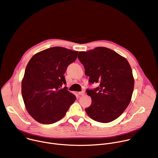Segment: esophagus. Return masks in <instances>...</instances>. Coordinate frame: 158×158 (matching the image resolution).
<instances>
[{
	"label": "esophagus",
	"instance_id": "1",
	"mask_svg": "<svg viewBox=\"0 0 158 158\" xmlns=\"http://www.w3.org/2000/svg\"><path fill=\"white\" fill-rule=\"evenodd\" d=\"M79 94L80 96H84L85 94V92L84 91H81V92L79 93Z\"/></svg>",
	"mask_w": 158,
	"mask_h": 158
}]
</instances>
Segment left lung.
<instances>
[{"label": "left lung", "mask_w": 158, "mask_h": 158, "mask_svg": "<svg viewBox=\"0 0 158 158\" xmlns=\"http://www.w3.org/2000/svg\"><path fill=\"white\" fill-rule=\"evenodd\" d=\"M89 83H98L94 89H87L92 103L85 109L93 120L110 123L119 118L129 104L134 85L131 65L127 59L110 49L98 47L79 52Z\"/></svg>", "instance_id": "1"}]
</instances>
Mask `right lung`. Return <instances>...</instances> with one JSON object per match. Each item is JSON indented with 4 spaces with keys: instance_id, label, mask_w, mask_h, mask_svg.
Segmentation results:
<instances>
[{
    "instance_id": "right-lung-1",
    "label": "right lung",
    "mask_w": 158,
    "mask_h": 158,
    "mask_svg": "<svg viewBox=\"0 0 158 158\" xmlns=\"http://www.w3.org/2000/svg\"><path fill=\"white\" fill-rule=\"evenodd\" d=\"M77 51L54 47L35 54L28 62L22 81V96L29 114L37 122L50 124L61 119L75 95L67 91L64 76Z\"/></svg>"
}]
</instances>
